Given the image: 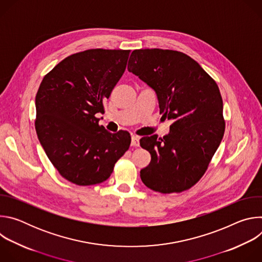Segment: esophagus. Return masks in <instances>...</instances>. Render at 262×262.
Masks as SVG:
<instances>
[{
  "label": "esophagus",
  "mask_w": 262,
  "mask_h": 262,
  "mask_svg": "<svg viewBox=\"0 0 262 262\" xmlns=\"http://www.w3.org/2000/svg\"><path fill=\"white\" fill-rule=\"evenodd\" d=\"M139 137L138 136H132V142H130V145L134 146V147H138L140 145V141H139Z\"/></svg>",
  "instance_id": "obj_1"
}]
</instances>
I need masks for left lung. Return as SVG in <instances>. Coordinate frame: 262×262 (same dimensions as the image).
<instances>
[{
	"instance_id": "1",
	"label": "left lung",
	"mask_w": 262,
	"mask_h": 262,
	"mask_svg": "<svg viewBox=\"0 0 262 262\" xmlns=\"http://www.w3.org/2000/svg\"><path fill=\"white\" fill-rule=\"evenodd\" d=\"M127 69L156 91L160 113L173 121L163 138L140 140L151 156L140 171L143 183L163 194L189 190L205 173L225 132L216 83L194 59L171 50H135Z\"/></svg>"
}]
</instances>
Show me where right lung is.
<instances>
[{
	"instance_id": "add662e5",
	"label": "right lung",
	"mask_w": 262,
	"mask_h": 262,
	"mask_svg": "<svg viewBox=\"0 0 262 262\" xmlns=\"http://www.w3.org/2000/svg\"><path fill=\"white\" fill-rule=\"evenodd\" d=\"M130 51L87 50L57 64L37 91L35 128L45 151L68 181L103 182L130 145L126 130L116 134L98 124L103 101L124 70Z\"/></svg>"
}]
</instances>
